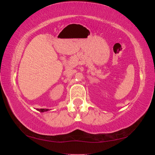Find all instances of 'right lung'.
I'll use <instances>...</instances> for the list:
<instances>
[{
    "label": "right lung",
    "mask_w": 155,
    "mask_h": 155,
    "mask_svg": "<svg viewBox=\"0 0 155 155\" xmlns=\"http://www.w3.org/2000/svg\"><path fill=\"white\" fill-rule=\"evenodd\" d=\"M38 110L39 111H40V112H44V111H48V109H38Z\"/></svg>",
    "instance_id": "obj_1"
}]
</instances>
